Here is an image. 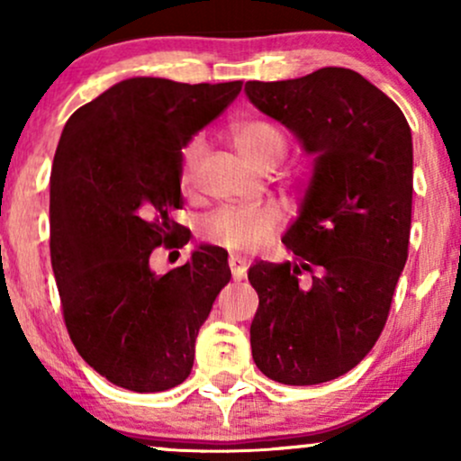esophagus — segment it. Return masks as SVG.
Segmentation results:
<instances>
[{"label":"esophagus","mask_w":461,"mask_h":461,"mask_svg":"<svg viewBox=\"0 0 461 461\" xmlns=\"http://www.w3.org/2000/svg\"><path fill=\"white\" fill-rule=\"evenodd\" d=\"M247 258H240V256H231L230 258V268H231V275H234V279H242L247 273Z\"/></svg>","instance_id":"1"}]
</instances>
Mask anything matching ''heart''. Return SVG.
<instances>
[{
    "instance_id": "obj_1",
    "label": "heart",
    "mask_w": 461,
    "mask_h": 461,
    "mask_svg": "<svg viewBox=\"0 0 461 461\" xmlns=\"http://www.w3.org/2000/svg\"><path fill=\"white\" fill-rule=\"evenodd\" d=\"M231 142L236 151L256 168H273L288 149V139L277 123L268 119H245L231 125ZM205 153V142L194 136L182 149V171L179 184L190 193L197 179L201 158ZM282 225V216L275 208H223L205 221V236L214 245L234 253L256 251Z\"/></svg>"
}]
</instances>
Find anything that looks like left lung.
<instances>
[{
    "mask_svg": "<svg viewBox=\"0 0 461 461\" xmlns=\"http://www.w3.org/2000/svg\"><path fill=\"white\" fill-rule=\"evenodd\" d=\"M247 97L312 156L301 212L282 238L293 260L256 262L249 282L256 366L314 385L356 368L390 314L407 262L414 190L411 131L388 95L342 67L247 82Z\"/></svg>",
    "mask_w": 461,
    "mask_h": 461,
    "instance_id": "left-lung-1",
    "label": "left lung"
}]
</instances>
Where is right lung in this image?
<instances>
[{"label": "right lung", "mask_w": 461, "mask_h": 461, "mask_svg": "<svg viewBox=\"0 0 461 461\" xmlns=\"http://www.w3.org/2000/svg\"><path fill=\"white\" fill-rule=\"evenodd\" d=\"M242 82L130 77L82 105L62 130L50 190L51 268L71 342L119 388L162 393L190 375L194 340L231 277L227 251L201 245L156 275V247H184L182 149Z\"/></svg>", "instance_id": "add662e5"}]
</instances>
